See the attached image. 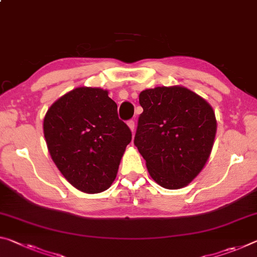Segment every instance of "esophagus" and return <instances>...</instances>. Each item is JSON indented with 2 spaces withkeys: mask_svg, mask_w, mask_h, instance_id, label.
<instances>
[{
  "mask_svg": "<svg viewBox=\"0 0 257 257\" xmlns=\"http://www.w3.org/2000/svg\"><path fill=\"white\" fill-rule=\"evenodd\" d=\"M128 125H129L130 130H132V132L134 133V130H135V121H134V120H129V121H128Z\"/></svg>",
  "mask_w": 257,
  "mask_h": 257,
  "instance_id": "obj_1",
  "label": "esophagus"
}]
</instances>
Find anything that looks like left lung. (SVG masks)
<instances>
[{
    "mask_svg": "<svg viewBox=\"0 0 257 257\" xmlns=\"http://www.w3.org/2000/svg\"><path fill=\"white\" fill-rule=\"evenodd\" d=\"M143 113L134 144L159 185L175 190L200 173L216 134L215 113L207 101L184 87H157L140 93Z\"/></svg>",
    "mask_w": 257,
    "mask_h": 257,
    "instance_id": "8db88e82",
    "label": "left lung"
}]
</instances>
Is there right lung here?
Here are the masks:
<instances>
[{
    "mask_svg": "<svg viewBox=\"0 0 257 257\" xmlns=\"http://www.w3.org/2000/svg\"><path fill=\"white\" fill-rule=\"evenodd\" d=\"M52 160L85 193L107 190L115 180L132 132L106 90L81 87L55 101L43 121Z\"/></svg>",
    "mask_w": 257,
    "mask_h": 257,
    "instance_id": "right-lung-1",
    "label": "right lung"
}]
</instances>
